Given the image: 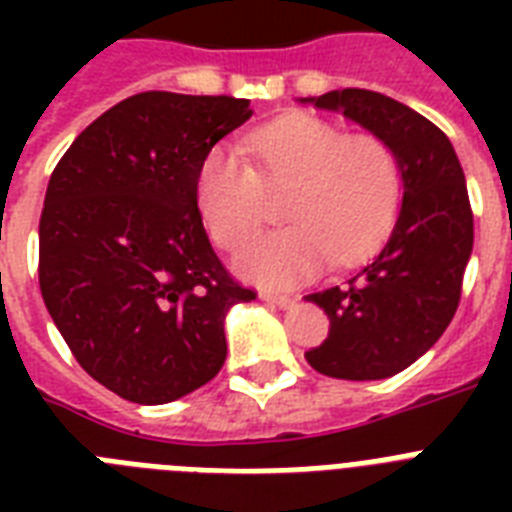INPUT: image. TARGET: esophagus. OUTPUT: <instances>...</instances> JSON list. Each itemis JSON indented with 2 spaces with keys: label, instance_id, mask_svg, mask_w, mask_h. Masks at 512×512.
Returning a JSON list of instances; mask_svg holds the SVG:
<instances>
[{
  "label": "esophagus",
  "instance_id": "obj_1",
  "mask_svg": "<svg viewBox=\"0 0 512 512\" xmlns=\"http://www.w3.org/2000/svg\"><path fill=\"white\" fill-rule=\"evenodd\" d=\"M263 300L271 305H279V308H289V305H295V297L279 295V292H263Z\"/></svg>",
  "mask_w": 512,
  "mask_h": 512
}]
</instances>
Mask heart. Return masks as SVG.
Masks as SVG:
<instances>
[{"label":"heart","instance_id":"1","mask_svg":"<svg viewBox=\"0 0 512 512\" xmlns=\"http://www.w3.org/2000/svg\"><path fill=\"white\" fill-rule=\"evenodd\" d=\"M252 162L217 146L196 172V204L217 247L239 252L265 223V191H287L295 223L239 257V271L263 287L313 279L332 260L356 263L396 223L404 177L396 151L372 132H345L313 114L265 124L244 140Z\"/></svg>","mask_w":512,"mask_h":512}]
</instances>
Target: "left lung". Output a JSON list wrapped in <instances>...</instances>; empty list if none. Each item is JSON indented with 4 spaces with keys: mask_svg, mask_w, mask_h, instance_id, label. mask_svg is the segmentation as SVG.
Listing matches in <instances>:
<instances>
[{
    "mask_svg": "<svg viewBox=\"0 0 512 512\" xmlns=\"http://www.w3.org/2000/svg\"><path fill=\"white\" fill-rule=\"evenodd\" d=\"M311 100L390 143L404 177V204L372 263L348 284L305 297L329 316V337L305 358L337 380L393 377L433 348L460 305L473 252L465 172L444 132L398 100L353 87Z\"/></svg>",
    "mask_w": 512,
    "mask_h": 512,
    "instance_id": "obj_1",
    "label": "left lung"
}]
</instances>
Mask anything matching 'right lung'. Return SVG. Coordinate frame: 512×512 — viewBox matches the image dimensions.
I'll return each instance as SVG.
<instances>
[{"instance_id":"obj_1","label":"right lung","mask_w":512,"mask_h":512,"mask_svg":"<svg viewBox=\"0 0 512 512\" xmlns=\"http://www.w3.org/2000/svg\"><path fill=\"white\" fill-rule=\"evenodd\" d=\"M249 100L138 92L60 156L39 220V289L92 380L167 404L225 364V313L255 300L215 255L196 172Z\"/></svg>"}]
</instances>
